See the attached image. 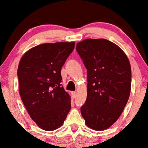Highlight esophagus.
Wrapping results in <instances>:
<instances>
[{
  "label": "esophagus",
  "instance_id": "34e87169",
  "mask_svg": "<svg viewBox=\"0 0 148 148\" xmlns=\"http://www.w3.org/2000/svg\"><path fill=\"white\" fill-rule=\"evenodd\" d=\"M71 95H72V97L73 98V99H75V98L76 97L75 91H72V92H71Z\"/></svg>",
  "mask_w": 148,
  "mask_h": 148
}]
</instances>
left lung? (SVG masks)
<instances>
[{"mask_svg": "<svg viewBox=\"0 0 148 148\" xmlns=\"http://www.w3.org/2000/svg\"><path fill=\"white\" fill-rule=\"evenodd\" d=\"M76 50L87 69V98L80 108L85 123L96 131L120 116L131 90L132 71L124 51L105 39H86Z\"/></svg>", "mask_w": 148, "mask_h": 148, "instance_id": "obj_1", "label": "left lung"}]
</instances>
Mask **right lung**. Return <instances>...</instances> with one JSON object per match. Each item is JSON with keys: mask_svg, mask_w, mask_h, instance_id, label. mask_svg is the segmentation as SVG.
Segmentation results:
<instances>
[{"mask_svg": "<svg viewBox=\"0 0 148 148\" xmlns=\"http://www.w3.org/2000/svg\"><path fill=\"white\" fill-rule=\"evenodd\" d=\"M74 47V42L42 44L25 52L18 64L21 100L32 120L46 131L61 127L71 109L61 69Z\"/></svg>", "mask_w": 148, "mask_h": 148, "instance_id": "right-lung-1", "label": "right lung"}]
</instances>
